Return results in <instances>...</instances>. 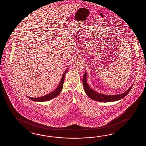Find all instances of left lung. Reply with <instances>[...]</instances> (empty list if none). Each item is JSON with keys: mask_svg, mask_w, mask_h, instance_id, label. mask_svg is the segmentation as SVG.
<instances>
[{"mask_svg": "<svg viewBox=\"0 0 146 146\" xmlns=\"http://www.w3.org/2000/svg\"><path fill=\"white\" fill-rule=\"evenodd\" d=\"M83 86H84V90L85 91L87 96H89L91 99L95 100L96 101L102 102H113L119 100L121 99L127 95L128 93L129 92L130 90L131 89L133 86L128 89V90L124 92L117 95H105L101 93H98L96 92L94 90L91 89L89 86L87 84V72H86L84 74L83 79Z\"/></svg>", "mask_w": 146, "mask_h": 146, "instance_id": "left-lung-1", "label": "left lung"}]
</instances>
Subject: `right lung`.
<instances>
[{"instance_id":"right-lung-1","label":"right lung","mask_w":146,"mask_h":146,"mask_svg":"<svg viewBox=\"0 0 146 146\" xmlns=\"http://www.w3.org/2000/svg\"><path fill=\"white\" fill-rule=\"evenodd\" d=\"M68 68L67 69L65 70V72H64V74L62 75V78L61 79V80L60 81L58 86L57 87L56 90H54L53 92H50V93L46 94L44 96H41L39 98H30L29 96H27L28 98H29L30 99L34 101H36V102H44V101H47L48 100L54 99V98H55L56 96H58L59 93H60L61 91L62 90V87H63V84L65 80V76L67 70Z\"/></svg>"}]
</instances>
